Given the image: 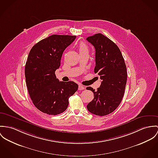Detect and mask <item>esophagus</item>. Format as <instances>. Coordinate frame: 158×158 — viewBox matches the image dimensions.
<instances>
[{
    "label": "esophagus",
    "mask_w": 158,
    "mask_h": 158,
    "mask_svg": "<svg viewBox=\"0 0 158 158\" xmlns=\"http://www.w3.org/2000/svg\"><path fill=\"white\" fill-rule=\"evenodd\" d=\"M84 89H85V86H83L81 85H80L78 86V90H84Z\"/></svg>",
    "instance_id": "obj_1"
}]
</instances>
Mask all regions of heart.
<instances>
[{"instance_id": "1", "label": "heart", "mask_w": 158, "mask_h": 158, "mask_svg": "<svg viewBox=\"0 0 158 158\" xmlns=\"http://www.w3.org/2000/svg\"><path fill=\"white\" fill-rule=\"evenodd\" d=\"M78 49L80 53H88L89 52V48L86 43L81 42L78 46Z\"/></svg>"}]
</instances>
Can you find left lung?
Masks as SVG:
<instances>
[{
  "mask_svg": "<svg viewBox=\"0 0 158 158\" xmlns=\"http://www.w3.org/2000/svg\"><path fill=\"white\" fill-rule=\"evenodd\" d=\"M86 40L95 49L94 72L102 81L97 90L86 87L94 95L87 109L94 115L105 116L113 112L122 101L127 78L126 66L118 46L103 34H96Z\"/></svg>",
  "mask_w": 158,
  "mask_h": 158,
  "instance_id": "obj_1",
  "label": "left lung"
}]
</instances>
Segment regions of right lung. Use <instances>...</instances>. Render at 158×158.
<instances>
[{"label": "right lung", "mask_w": 158, "mask_h": 158, "mask_svg": "<svg viewBox=\"0 0 158 158\" xmlns=\"http://www.w3.org/2000/svg\"><path fill=\"white\" fill-rule=\"evenodd\" d=\"M75 35H52L36 43L29 53L25 68L27 86L34 106L43 113L57 115L64 112L69 98L78 86L59 81L55 74L65 49Z\"/></svg>", "instance_id": "obj_1"}]
</instances>
